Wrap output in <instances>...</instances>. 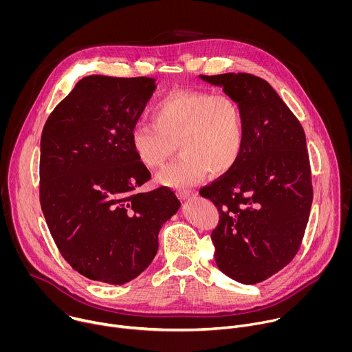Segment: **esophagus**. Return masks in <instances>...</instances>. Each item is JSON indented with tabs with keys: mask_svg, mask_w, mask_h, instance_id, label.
<instances>
[{
	"mask_svg": "<svg viewBox=\"0 0 352 352\" xmlns=\"http://www.w3.org/2000/svg\"><path fill=\"white\" fill-rule=\"evenodd\" d=\"M193 195H195V192L190 190V189H179V190H177V196H178L181 200H186V199L192 197Z\"/></svg>",
	"mask_w": 352,
	"mask_h": 352,
	"instance_id": "1",
	"label": "esophagus"
}]
</instances>
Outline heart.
Masks as SVG:
<instances>
[{
	"label": "heart",
	"mask_w": 352,
	"mask_h": 352,
	"mask_svg": "<svg viewBox=\"0 0 352 352\" xmlns=\"http://www.w3.org/2000/svg\"><path fill=\"white\" fill-rule=\"evenodd\" d=\"M152 122L135 124L129 140L135 156L147 168L163 167L177 143L181 156L157 175L164 186H193L209 170L213 175L228 173L241 157L242 114L227 94L171 91L153 107Z\"/></svg>",
	"instance_id": "1"
}]
</instances>
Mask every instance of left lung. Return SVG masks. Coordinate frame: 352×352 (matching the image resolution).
<instances>
[{"label":"left lung","instance_id":"1","mask_svg":"<svg viewBox=\"0 0 352 352\" xmlns=\"http://www.w3.org/2000/svg\"><path fill=\"white\" fill-rule=\"evenodd\" d=\"M199 78L223 87L243 121L238 163L200 189L220 212L212 232L216 265L238 283L256 284L292 261L305 234L314 199L305 132L262 78Z\"/></svg>","mask_w":352,"mask_h":352}]
</instances>
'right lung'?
<instances>
[{"label":"right lung","instance_id":"right-lung-1","mask_svg":"<svg viewBox=\"0 0 352 352\" xmlns=\"http://www.w3.org/2000/svg\"><path fill=\"white\" fill-rule=\"evenodd\" d=\"M153 78L90 75L50 114L40 140V205L64 259L82 276L122 285L155 259L159 232L181 204L150 179L129 133Z\"/></svg>","mask_w":352,"mask_h":352}]
</instances>
